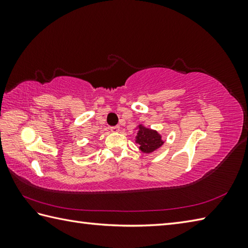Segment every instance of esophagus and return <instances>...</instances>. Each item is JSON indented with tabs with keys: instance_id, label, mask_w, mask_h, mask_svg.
Instances as JSON below:
<instances>
[{
	"instance_id": "34e87169",
	"label": "esophagus",
	"mask_w": 248,
	"mask_h": 248,
	"mask_svg": "<svg viewBox=\"0 0 248 248\" xmlns=\"http://www.w3.org/2000/svg\"><path fill=\"white\" fill-rule=\"evenodd\" d=\"M109 130L112 131V132H119L120 128H119V125H114V127H110Z\"/></svg>"
}]
</instances>
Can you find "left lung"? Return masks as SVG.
<instances>
[{"label":"left lung","instance_id":"obj_1","mask_svg":"<svg viewBox=\"0 0 248 248\" xmlns=\"http://www.w3.org/2000/svg\"><path fill=\"white\" fill-rule=\"evenodd\" d=\"M138 129L139 131L135 138V143L140 145V150L144 154H151L164 144L162 135L157 131L146 128L143 124H139Z\"/></svg>","mask_w":248,"mask_h":248}]
</instances>
